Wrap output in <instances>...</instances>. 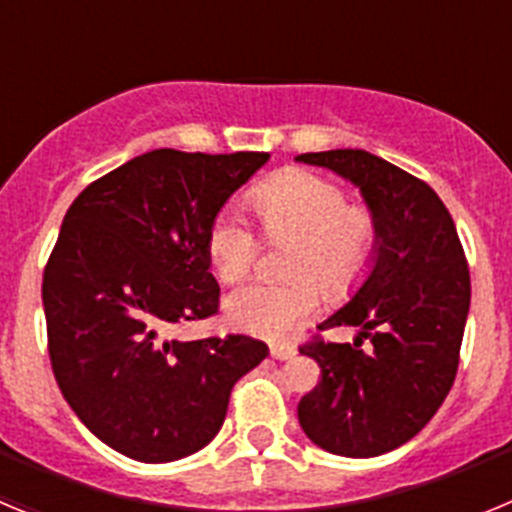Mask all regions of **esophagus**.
<instances>
[{
  "mask_svg": "<svg viewBox=\"0 0 512 512\" xmlns=\"http://www.w3.org/2000/svg\"><path fill=\"white\" fill-rule=\"evenodd\" d=\"M271 356L277 361H289L295 359L297 351L292 346H287V343H277V346H271Z\"/></svg>",
  "mask_w": 512,
  "mask_h": 512,
  "instance_id": "obj_1",
  "label": "esophagus"
}]
</instances>
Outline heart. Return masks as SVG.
Listing matches in <instances>:
<instances>
[{
  "instance_id": "obj_1",
  "label": "heart",
  "mask_w": 512,
  "mask_h": 512,
  "mask_svg": "<svg viewBox=\"0 0 512 512\" xmlns=\"http://www.w3.org/2000/svg\"><path fill=\"white\" fill-rule=\"evenodd\" d=\"M248 202L269 238L292 241L282 261L289 277L230 292L225 318L251 336L282 338L315 315L320 292L336 302L359 287L377 251V220L366 207L346 205L336 182L305 169L279 171ZM207 256L223 282L246 277L256 261V235L238 212L223 210L212 220Z\"/></svg>"
}]
</instances>
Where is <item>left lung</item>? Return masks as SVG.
I'll return each mask as SVG.
<instances>
[{"mask_svg":"<svg viewBox=\"0 0 512 512\" xmlns=\"http://www.w3.org/2000/svg\"><path fill=\"white\" fill-rule=\"evenodd\" d=\"M354 184L377 220V251L354 295L318 325H356L354 343L300 348L320 366L297 418L315 446L369 459L418 436L449 395L469 315V269L449 210L408 171L359 148L302 153ZM366 337L369 349H361Z\"/></svg>","mask_w":512,"mask_h":512,"instance_id":"obj_1","label":"left lung"}]
</instances>
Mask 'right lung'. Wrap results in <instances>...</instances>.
Returning a JSON list of instances; mask_svg holds the SVG:
<instances>
[{
    "instance_id": "1",
    "label": "right lung",
    "mask_w": 512,
    "mask_h": 512,
    "mask_svg": "<svg viewBox=\"0 0 512 512\" xmlns=\"http://www.w3.org/2000/svg\"><path fill=\"white\" fill-rule=\"evenodd\" d=\"M269 153L158 148L74 200L43 274L48 354L89 431L135 461L205 449L233 384L269 356L248 336L171 341L166 330L217 312L207 230Z\"/></svg>"
}]
</instances>
